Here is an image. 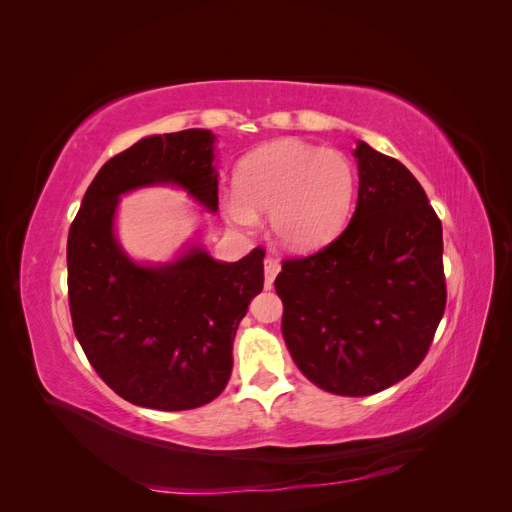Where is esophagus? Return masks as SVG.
Masks as SVG:
<instances>
[{
	"label": "esophagus",
	"mask_w": 512,
	"mask_h": 512,
	"mask_svg": "<svg viewBox=\"0 0 512 512\" xmlns=\"http://www.w3.org/2000/svg\"><path fill=\"white\" fill-rule=\"evenodd\" d=\"M277 273H280V262L273 258H265V288H271Z\"/></svg>",
	"instance_id": "1"
}]
</instances>
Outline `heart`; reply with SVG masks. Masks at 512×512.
<instances>
[{
    "label": "heart",
    "instance_id": "b5f03b06",
    "mask_svg": "<svg viewBox=\"0 0 512 512\" xmlns=\"http://www.w3.org/2000/svg\"><path fill=\"white\" fill-rule=\"evenodd\" d=\"M235 188L220 203L232 224L254 226L256 211H269L277 243L312 250L346 224L356 175L342 151L282 138L247 153L237 164Z\"/></svg>",
    "mask_w": 512,
    "mask_h": 512
}]
</instances>
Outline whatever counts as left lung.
<instances>
[{
    "label": "left lung",
    "mask_w": 512,
    "mask_h": 512,
    "mask_svg": "<svg viewBox=\"0 0 512 512\" xmlns=\"http://www.w3.org/2000/svg\"><path fill=\"white\" fill-rule=\"evenodd\" d=\"M350 224L320 252L284 260L275 290L292 361L322 391L365 397L421 365L446 307L442 224L421 183L359 141Z\"/></svg>",
    "instance_id": "8db88e82"
}]
</instances>
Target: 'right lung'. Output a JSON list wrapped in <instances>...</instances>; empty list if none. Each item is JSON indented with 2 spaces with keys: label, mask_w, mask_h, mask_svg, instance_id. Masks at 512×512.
I'll list each match as a JSON object with an SVG mask.
<instances>
[{
  "label": "right lung",
  "mask_w": 512,
  "mask_h": 512,
  "mask_svg": "<svg viewBox=\"0 0 512 512\" xmlns=\"http://www.w3.org/2000/svg\"><path fill=\"white\" fill-rule=\"evenodd\" d=\"M215 134H153L108 160L68 232V301L87 359L134 406L192 410L218 397L232 371V342L265 284V252L215 260L203 245L151 265L119 245L115 215L128 192L173 185L218 211Z\"/></svg>",
  "instance_id": "obj_1"
}]
</instances>
